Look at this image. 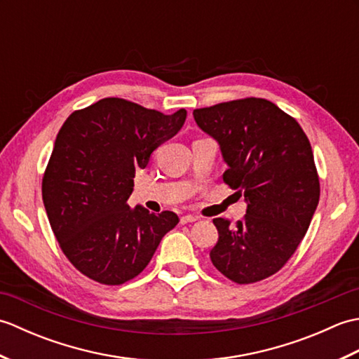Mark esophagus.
Listing matches in <instances>:
<instances>
[{"mask_svg":"<svg viewBox=\"0 0 359 359\" xmlns=\"http://www.w3.org/2000/svg\"><path fill=\"white\" fill-rule=\"evenodd\" d=\"M197 219H199L197 216H193V215H185V216H182V217H180V224H182V225H185V224H189V222H196Z\"/></svg>","mask_w":359,"mask_h":359,"instance_id":"obj_1","label":"esophagus"}]
</instances>
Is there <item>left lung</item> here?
I'll return each instance as SVG.
<instances>
[{
  "mask_svg": "<svg viewBox=\"0 0 359 359\" xmlns=\"http://www.w3.org/2000/svg\"><path fill=\"white\" fill-rule=\"evenodd\" d=\"M197 126L215 139L228 170L224 182L247 202V215L212 220L219 231L212 265L236 284L279 271L306 236L319 202L313 151L299 123L265 98H242L194 109Z\"/></svg>",
  "mask_w": 359,
  "mask_h": 359,
  "instance_id": "1",
  "label": "left lung"
}]
</instances>
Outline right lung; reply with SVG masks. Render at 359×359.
<instances>
[{"label": "right lung", "instance_id": "1", "mask_svg": "<svg viewBox=\"0 0 359 359\" xmlns=\"http://www.w3.org/2000/svg\"><path fill=\"white\" fill-rule=\"evenodd\" d=\"M185 118V109L165 116L109 97L63 123L43 175V202L60 248L85 276L104 285L134 279L179 224L172 211L154 215L128 199L135 171Z\"/></svg>", "mask_w": 359, "mask_h": 359}]
</instances>
